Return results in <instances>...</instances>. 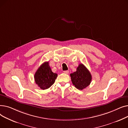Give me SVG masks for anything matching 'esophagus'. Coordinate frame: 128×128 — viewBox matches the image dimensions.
<instances>
[{
  "label": "esophagus",
  "mask_w": 128,
  "mask_h": 128,
  "mask_svg": "<svg viewBox=\"0 0 128 128\" xmlns=\"http://www.w3.org/2000/svg\"><path fill=\"white\" fill-rule=\"evenodd\" d=\"M64 74H68L69 73V71L68 70H65L63 72Z\"/></svg>",
  "instance_id": "1"
}]
</instances>
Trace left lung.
Wrapping results in <instances>:
<instances>
[{"label": "left lung", "instance_id": "8db88e82", "mask_svg": "<svg viewBox=\"0 0 128 128\" xmlns=\"http://www.w3.org/2000/svg\"><path fill=\"white\" fill-rule=\"evenodd\" d=\"M70 76L72 84L79 90L86 88L91 82V74L82 64H80L76 71L70 74Z\"/></svg>", "mask_w": 128, "mask_h": 128}]
</instances>
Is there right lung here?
<instances>
[{
	"label": "right lung",
	"mask_w": 128,
	"mask_h": 128,
	"mask_svg": "<svg viewBox=\"0 0 128 128\" xmlns=\"http://www.w3.org/2000/svg\"><path fill=\"white\" fill-rule=\"evenodd\" d=\"M58 76L57 74L52 72L49 62H45L40 66L35 74L36 84L42 90L49 88L54 84Z\"/></svg>",
	"instance_id": "obj_1"
}]
</instances>
